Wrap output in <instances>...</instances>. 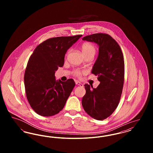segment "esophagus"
<instances>
[{
	"instance_id": "34e87169",
	"label": "esophagus",
	"mask_w": 153,
	"mask_h": 153,
	"mask_svg": "<svg viewBox=\"0 0 153 153\" xmlns=\"http://www.w3.org/2000/svg\"><path fill=\"white\" fill-rule=\"evenodd\" d=\"M75 82H76V85H79L80 87H83L84 86V85L81 82H80V81H76Z\"/></svg>"
}]
</instances>
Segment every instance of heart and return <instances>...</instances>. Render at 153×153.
<instances>
[{"label":"heart","mask_w":153,"mask_h":153,"mask_svg":"<svg viewBox=\"0 0 153 153\" xmlns=\"http://www.w3.org/2000/svg\"><path fill=\"white\" fill-rule=\"evenodd\" d=\"M81 51L84 54V56L87 55H95L96 53V48L95 46L92 44L89 43H84L81 46ZM83 73V72L76 70L74 72V74L77 76H80V75Z\"/></svg>","instance_id":"b5f03b06"}]
</instances>
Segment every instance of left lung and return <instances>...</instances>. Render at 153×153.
<instances>
[{
    "label": "left lung",
    "mask_w": 153,
    "mask_h": 153,
    "mask_svg": "<svg viewBox=\"0 0 153 153\" xmlns=\"http://www.w3.org/2000/svg\"><path fill=\"white\" fill-rule=\"evenodd\" d=\"M82 40L95 42L99 46L91 73L97 76L100 83L96 88L84 85L86 94L82 105L90 117L102 120L114 112L120 101L124 79L123 55L116 41L107 34H94L84 36Z\"/></svg>",
    "instance_id": "1"
}]
</instances>
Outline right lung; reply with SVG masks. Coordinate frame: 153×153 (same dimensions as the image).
Segmentation results:
<instances>
[{
    "mask_svg": "<svg viewBox=\"0 0 153 153\" xmlns=\"http://www.w3.org/2000/svg\"><path fill=\"white\" fill-rule=\"evenodd\" d=\"M81 36L48 39L38 45L30 56L24 82L27 100L38 115L53 116L65 106L75 82L72 79L56 80L55 72L63 66L66 51Z\"/></svg>",
    "mask_w": 153,
    "mask_h": 153,
    "instance_id": "1",
    "label": "right lung"
}]
</instances>
